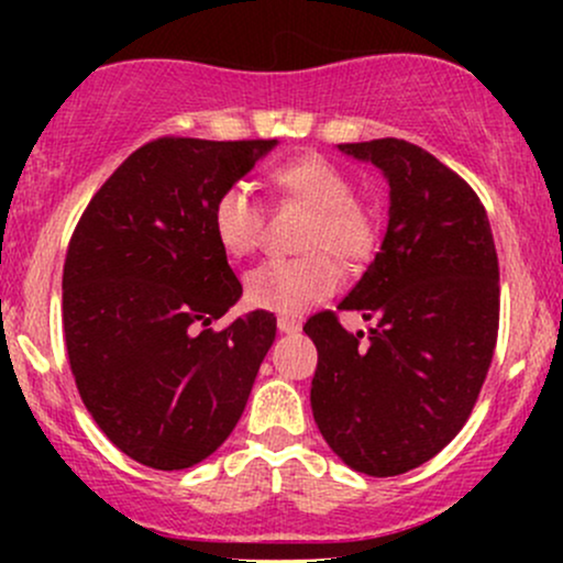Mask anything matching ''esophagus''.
I'll list each match as a JSON object with an SVG mask.
<instances>
[{"mask_svg": "<svg viewBox=\"0 0 563 563\" xmlns=\"http://www.w3.org/2000/svg\"><path fill=\"white\" fill-rule=\"evenodd\" d=\"M277 331H280V333H299L301 322L296 318H288V314H283V318H277Z\"/></svg>", "mask_w": 563, "mask_h": 563, "instance_id": "esophagus-1", "label": "esophagus"}]
</instances>
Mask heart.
<instances>
[{
	"instance_id": "b5f03b06",
	"label": "heart",
	"mask_w": 563,
	"mask_h": 563,
	"mask_svg": "<svg viewBox=\"0 0 563 563\" xmlns=\"http://www.w3.org/2000/svg\"><path fill=\"white\" fill-rule=\"evenodd\" d=\"M273 185L283 198L312 209L303 249L314 254L299 260H267L245 275V299L280 314H301L339 288V267L325 251L344 262H360L376 249V219L354 200L349 177L325 158L303 156L280 164ZM264 206L245 183L224 187L211 209L217 241L232 256L260 249Z\"/></svg>"
}]
</instances>
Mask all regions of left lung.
<instances>
[{"mask_svg":"<svg viewBox=\"0 0 563 563\" xmlns=\"http://www.w3.org/2000/svg\"><path fill=\"white\" fill-rule=\"evenodd\" d=\"M389 183V228L339 309L376 325L349 333L333 312L307 320L318 346L312 416L349 468L397 476L463 429L493 363L500 273L476 192L405 140L339 145Z\"/></svg>","mask_w":563,"mask_h":563,"instance_id":"1","label":"left lung"}]
</instances>
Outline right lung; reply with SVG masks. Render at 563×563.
<instances>
[{"mask_svg":"<svg viewBox=\"0 0 563 563\" xmlns=\"http://www.w3.org/2000/svg\"><path fill=\"white\" fill-rule=\"evenodd\" d=\"M277 140L161 137L95 192L63 267V333L89 416L132 461L158 471L209 457L241 421L269 312L211 322L243 286L211 209Z\"/></svg>","mask_w":563,"mask_h":563,"instance_id":"obj_1","label":"right lung"}]
</instances>
